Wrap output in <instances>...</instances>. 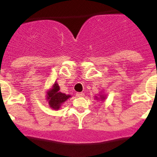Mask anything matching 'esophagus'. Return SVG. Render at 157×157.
Instances as JSON below:
<instances>
[{
	"instance_id": "obj_1",
	"label": "esophagus",
	"mask_w": 157,
	"mask_h": 157,
	"mask_svg": "<svg viewBox=\"0 0 157 157\" xmlns=\"http://www.w3.org/2000/svg\"><path fill=\"white\" fill-rule=\"evenodd\" d=\"M76 96H77V97H84V93H82V92L77 93V94H76Z\"/></svg>"
}]
</instances>
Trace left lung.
Returning a JSON list of instances; mask_svg holds the SVG:
<instances>
[{"label": "left lung", "mask_w": 157, "mask_h": 157, "mask_svg": "<svg viewBox=\"0 0 157 157\" xmlns=\"http://www.w3.org/2000/svg\"><path fill=\"white\" fill-rule=\"evenodd\" d=\"M96 99L97 100H100H100H104L105 99V96H104L103 94H100L99 97H96Z\"/></svg>", "instance_id": "left-lung-1"}]
</instances>
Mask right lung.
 <instances>
[{
    "mask_svg": "<svg viewBox=\"0 0 157 157\" xmlns=\"http://www.w3.org/2000/svg\"><path fill=\"white\" fill-rule=\"evenodd\" d=\"M71 95H67L60 91V86L57 82L52 86V89L48 90L46 94V100L48 101L49 106L52 109L58 110L61 105L66 102Z\"/></svg>",
    "mask_w": 157,
    "mask_h": 157,
    "instance_id": "obj_1",
    "label": "right lung"
}]
</instances>
